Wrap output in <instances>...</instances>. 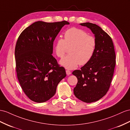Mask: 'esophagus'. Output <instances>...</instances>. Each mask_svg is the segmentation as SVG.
<instances>
[{
    "label": "esophagus",
    "mask_w": 130,
    "mask_h": 130,
    "mask_svg": "<svg viewBox=\"0 0 130 130\" xmlns=\"http://www.w3.org/2000/svg\"><path fill=\"white\" fill-rule=\"evenodd\" d=\"M66 74H67L68 75H70L71 74V71L68 70H66Z\"/></svg>",
    "instance_id": "1"
}]
</instances>
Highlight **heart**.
Segmentation results:
<instances>
[{"mask_svg":"<svg viewBox=\"0 0 130 130\" xmlns=\"http://www.w3.org/2000/svg\"><path fill=\"white\" fill-rule=\"evenodd\" d=\"M97 45V39L94 36L88 35L82 29L72 27L65 32L64 39H56L54 51L56 56L62 58L69 48V54L60 63L66 69H73L78 64L85 65L91 60Z\"/></svg>","mask_w":130,"mask_h":130,"instance_id":"heart-1","label":"heart"}]
</instances>
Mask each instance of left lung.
Listing matches in <instances>:
<instances>
[{"label":"left lung","instance_id":"8db88e82","mask_svg":"<svg viewBox=\"0 0 130 130\" xmlns=\"http://www.w3.org/2000/svg\"><path fill=\"white\" fill-rule=\"evenodd\" d=\"M91 29L97 39V45L91 60L72 72L77 78L74 94L86 103L98 101L104 96L110 86L116 65L114 44L110 37L94 24H80Z\"/></svg>","mask_w":130,"mask_h":130}]
</instances>
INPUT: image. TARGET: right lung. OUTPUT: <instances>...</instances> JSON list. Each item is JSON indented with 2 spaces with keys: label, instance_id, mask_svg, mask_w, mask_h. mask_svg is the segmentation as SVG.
<instances>
[{
  "label": "right lung",
  "instance_id": "1",
  "mask_svg": "<svg viewBox=\"0 0 130 130\" xmlns=\"http://www.w3.org/2000/svg\"><path fill=\"white\" fill-rule=\"evenodd\" d=\"M69 22L37 21L20 35L15 49L16 71L25 94L31 101L43 103L54 95L66 77L64 68L52 55L53 42L61 28Z\"/></svg>",
  "mask_w": 130,
  "mask_h": 130
}]
</instances>
